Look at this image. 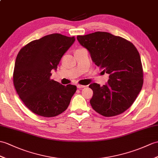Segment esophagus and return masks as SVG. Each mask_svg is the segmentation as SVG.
<instances>
[{"mask_svg": "<svg viewBox=\"0 0 158 158\" xmlns=\"http://www.w3.org/2000/svg\"><path fill=\"white\" fill-rule=\"evenodd\" d=\"M77 88H79V89H82V88L85 87H86V85H80V84H77Z\"/></svg>", "mask_w": 158, "mask_h": 158, "instance_id": "esophagus-1", "label": "esophagus"}]
</instances>
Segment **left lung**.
<instances>
[{
    "label": "left lung",
    "instance_id": "left-lung-1",
    "mask_svg": "<svg viewBox=\"0 0 158 158\" xmlns=\"http://www.w3.org/2000/svg\"><path fill=\"white\" fill-rule=\"evenodd\" d=\"M80 44L89 50L92 60L110 74L106 85L94 83L91 107L110 117L126 111L134 103L143 84L141 57L133 43L104 31L77 35Z\"/></svg>",
    "mask_w": 158,
    "mask_h": 158
}]
</instances>
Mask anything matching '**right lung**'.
<instances>
[{"instance_id": "1", "label": "right lung", "mask_w": 158, "mask_h": 158, "mask_svg": "<svg viewBox=\"0 0 158 158\" xmlns=\"http://www.w3.org/2000/svg\"><path fill=\"white\" fill-rule=\"evenodd\" d=\"M75 36L52 34L35 40L18 53L13 71V84L25 106L35 114L54 117L65 111L77 86L62 85L50 79L51 71L75 42Z\"/></svg>"}]
</instances>
